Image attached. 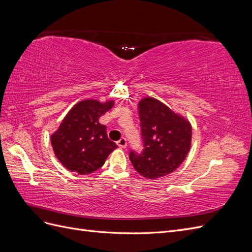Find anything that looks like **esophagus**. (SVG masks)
I'll use <instances>...</instances> for the list:
<instances>
[{
    "instance_id": "obj_1",
    "label": "esophagus",
    "mask_w": 252,
    "mask_h": 252,
    "mask_svg": "<svg viewBox=\"0 0 252 252\" xmlns=\"http://www.w3.org/2000/svg\"><path fill=\"white\" fill-rule=\"evenodd\" d=\"M117 144H118V146H119L120 148H125V147L127 146V141H126L125 138H121V139L117 142Z\"/></svg>"
}]
</instances>
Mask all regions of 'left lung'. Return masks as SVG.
<instances>
[{
	"label": "left lung",
	"mask_w": 252,
	"mask_h": 252,
	"mask_svg": "<svg viewBox=\"0 0 252 252\" xmlns=\"http://www.w3.org/2000/svg\"><path fill=\"white\" fill-rule=\"evenodd\" d=\"M142 152L129 151L133 168L144 178L156 180L173 172L184 161L191 144L189 122L154 97L139 103Z\"/></svg>",
	"instance_id": "left-lung-1"
}]
</instances>
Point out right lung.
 <instances>
[{
    "label": "right lung",
    "mask_w": 252,
    "mask_h": 252,
    "mask_svg": "<svg viewBox=\"0 0 252 252\" xmlns=\"http://www.w3.org/2000/svg\"><path fill=\"white\" fill-rule=\"evenodd\" d=\"M112 106L113 102L82 101L73 106L51 135L56 157L68 170L79 174L94 172L118 147L108 139L106 126L98 123V118Z\"/></svg>",
    "instance_id": "add662e5"
}]
</instances>
